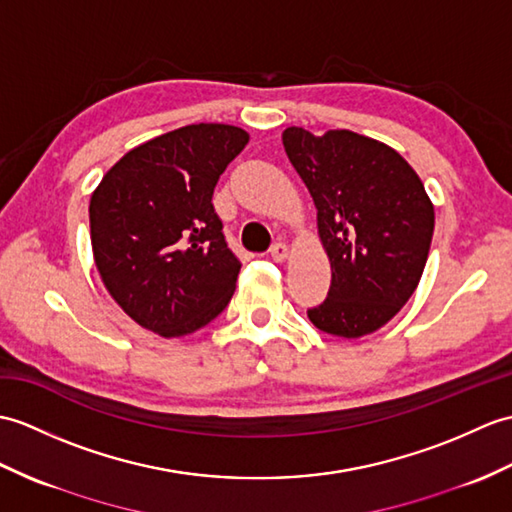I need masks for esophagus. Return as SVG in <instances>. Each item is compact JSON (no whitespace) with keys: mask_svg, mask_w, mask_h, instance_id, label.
Here are the masks:
<instances>
[{"mask_svg":"<svg viewBox=\"0 0 512 512\" xmlns=\"http://www.w3.org/2000/svg\"><path fill=\"white\" fill-rule=\"evenodd\" d=\"M270 257L275 261H283L285 257H288V246H285L283 242H277L270 246Z\"/></svg>","mask_w":512,"mask_h":512,"instance_id":"obj_1","label":"esophagus"}]
</instances>
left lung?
I'll use <instances>...</instances> for the list:
<instances>
[{"mask_svg":"<svg viewBox=\"0 0 512 512\" xmlns=\"http://www.w3.org/2000/svg\"><path fill=\"white\" fill-rule=\"evenodd\" d=\"M283 148L310 189L329 264L327 299L307 310L320 331L360 338L384 327L421 281L434 205L397 150L351 130H283Z\"/></svg>","mask_w":512,"mask_h":512,"instance_id":"8db88e82","label":"left lung"}]
</instances>
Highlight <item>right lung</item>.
<instances>
[{
    "mask_svg": "<svg viewBox=\"0 0 512 512\" xmlns=\"http://www.w3.org/2000/svg\"><path fill=\"white\" fill-rule=\"evenodd\" d=\"M246 144L229 124L176 128L126 152L93 192L95 266L137 325L187 336L229 305L242 264L211 198Z\"/></svg>",
    "mask_w": 512,
    "mask_h": 512,
    "instance_id": "obj_1",
    "label": "right lung"
}]
</instances>
